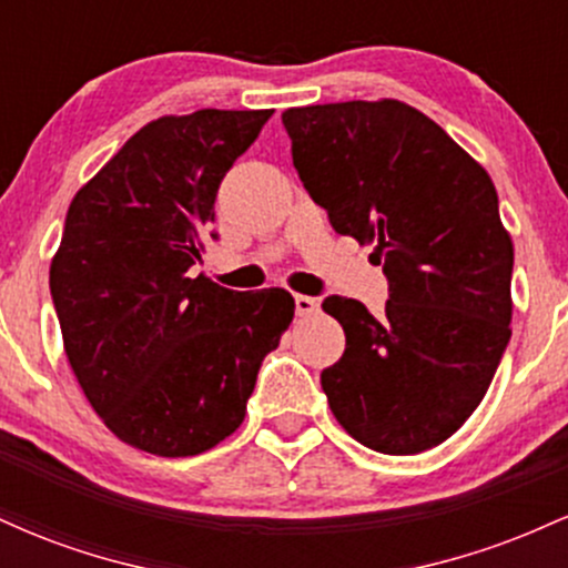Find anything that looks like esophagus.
<instances>
[{"mask_svg":"<svg viewBox=\"0 0 568 568\" xmlns=\"http://www.w3.org/2000/svg\"><path fill=\"white\" fill-rule=\"evenodd\" d=\"M317 310H321V302H317V298L302 296V293H298V296H296V315H298V317L317 315Z\"/></svg>","mask_w":568,"mask_h":568,"instance_id":"34e87169","label":"esophagus"}]
</instances>
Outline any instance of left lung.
Listing matches in <instances>:
<instances>
[{
  "instance_id": "8db88e82",
  "label": "left lung",
  "mask_w": 568,
  "mask_h": 568,
  "mask_svg": "<svg viewBox=\"0 0 568 568\" xmlns=\"http://www.w3.org/2000/svg\"><path fill=\"white\" fill-rule=\"evenodd\" d=\"M293 168L331 226L374 245V317L328 296L347 347L321 374L334 416L382 454H419L470 419L510 342L513 243L484 168L408 103L285 109Z\"/></svg>"
}]
</instances>
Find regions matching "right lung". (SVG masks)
I'll use <instances>...</instances> for the list:
<instances>
[{
  "label": "right lung",
  "instance_id": "1",
  "mask_svg": "<svg viewBox=\"0 0 568 568\" xmlns=\"http://www.w3.org/2000/svg\"><path fill=\"white\" fill-rule=\"evenodd\" d=\"M275 109H200L143 125L71 200L50 293L84 397L120 440L194 456L243 425L293 321L283 288L194 275L213 202Z\"/></svg>",
  "mask_w": 568,
  "mask_h": 568
}]
</instances>
